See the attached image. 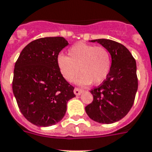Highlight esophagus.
I'll return each instance as SVG.
<instances>
[{"label":"esophagus","instance_id":"esophagus-1","mask_svg":"<svg viewBox=\"0 0 152 152\" xmlns=\"http://www.w3.org/2000/svg\"><path fill=\"white\" fill-rule=\"evenodd\" d=\"M83 90H81V89H78V88H75L74 90V93H75V95H80L81 94L83 93Z\"/></svg>","mask_w":152,"mask_h":152}]
</instances>
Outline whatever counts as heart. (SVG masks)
Wrapping results in <instances>:
<instances>
[{
	"mask_svg": "<svg viewBox=\"0 0 152 152\" xmlns=\"http://www.w3.org/2000/svg\"><path fill=\"white\" fill-rule=\"evenodd\" d=\"M68 56L59 54L58 66L62 77L71 82L78 73L75 83L79 86L99 85L106 80L110 70L111 58L109 51L102 46H94L83 42L72 45Z\"/></svg>",
	"mask_w": 152,
	"mask_h": 152,
	"instance_id": "heart-1",
	"label": "heart"
}]
</instances>
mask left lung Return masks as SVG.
<instances>
[{
	"instance_id": "obj_1",
	"label": "left lung",
	"mask_w": 152,
	"mask_h": 152,
	"mask_svg": "<svg viewBox=\"0 0 152 152\" xmlns=\"http://www.w3.org/2000/svg\"><path fill=\"white\" fill-rule=\"evenodd\" d=\"M90 42H98L109 51L111 66L102 85L91 91L93 102L86 107V112L97 123L113 124L125 117L134 103L138 89L136 61L118 42L105 38Z\"/></svg>"
}]
</instances>
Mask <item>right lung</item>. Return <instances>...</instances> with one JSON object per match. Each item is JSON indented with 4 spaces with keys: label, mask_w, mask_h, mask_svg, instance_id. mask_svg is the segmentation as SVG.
Segmentation results:
<instances>
[{
    "label": "right lung",
    "mask_w": 152,
    "mask_h": 152,
    "mask_svg": "<svg viewBox=\"0 0 152 152\" xmlns=\"http://www.w3.org/2000/svg\"><path fill=\"white\" fill-rule=\"evenodd\" d=\"M69 45L62 37H42L24 48L16 61L12 92L24 117L37 126L58 124L66 112L74 86L62 77L58 57Z\"/></svg>",
    "instance_id": "1"
}]
</instances>
